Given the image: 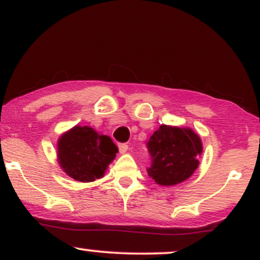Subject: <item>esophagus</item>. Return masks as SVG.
<instances>
[{
  "instance_id": "1",
  "label": "esophagus",
  "mask_w": 260,
  "mask_h": 260,
  "mask_svg": "<svg viewBox=\"0 0 260 260\" xmlns=\"http://www.w3.org/2000/svg\"><path fill=\"white\" fill-rule=\"evenodd\" d=\"M118 150H120L121 154H124L128 150V145L126 143H121V144H118Z\"/></svg>"
}]
</instances>
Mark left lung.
Segmentation results:
<instances>
[{"instance_id":"left-lung-1","label":"left lung","mask_w":260,"mask_h":260,"mask_svg":"<svg viewBox=\"0 0 260 260\" xmlns=\"http://www.w3.org/2000/svg\"><path fill=\"white\" fill-rule=\"evenodd\" d=\"M151 165L148 175L160 186L186 181L199 165L202 140L190 128L161 124L147 143Z\"/></svg>"}]
</instances>
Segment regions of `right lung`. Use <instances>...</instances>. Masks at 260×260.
I'll use <instances>...</instances> for the list:
<instances>
[{"label": "right lung", "mask_w": 260, "mask_h": 260, "mask_svg": "<svg viewBox=\"0 0 260 260\" xmlns=\"http://www.w3.org/2000/svg\"><path fill=\"white\" fill-rule=\"evenodd\" d=\"M117 151L109 136L88 126L73 127L59 137L57 144L59 166L79 182H92L103 177Z\"/></svg>", "instance_id": "1"}]
</instances>
